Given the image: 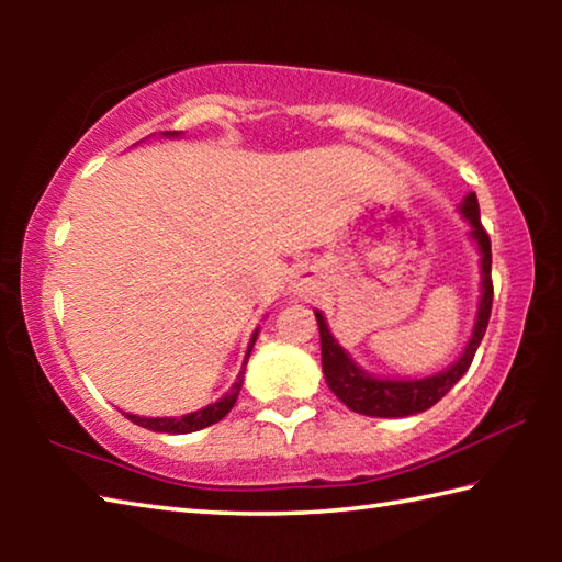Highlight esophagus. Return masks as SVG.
Wrapping results in <instances>:
<instances>
[{"mask_svg":"<svg viewBox=\"0 0 562 562\" xmlns=\"http://www.w3.org/2000/svg\"><path fill=\"white\" fill-rule=\"evenodd\" d=\"M317 290V272L312 268H302L294 272V280H292V292L300 294V297H310V294H315Z\"/></svg>","mask_w":562,"mask_h":562,"instance_id":"34e87169","label":"esophagus"}]
</instances>
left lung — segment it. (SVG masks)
Instances as JSON below:
<instances>
[{
    "mask_svg": "<svg viewBox=\"0 0 562 562\" xmlns=\"http://www.w3.org/2000/svg\"><path fill=\"white\" fill-rule=\"evenodd\" d=\"M461 215L471 225V240L479 245L481 252V300L475 312V325L471 331L469 345L463 355L453 364L434 376L426 379H379L361 369L347 349L331 337V331L322 312H315L319 325V345H322V372H325L327 386L335 392L341 404L351 412L379 418L412 416L431 408L439 398L451 392V386L469 372L475 349H479L483 335H486L493 304V282H491V237L481 225L479 198L469 193L461 203Z\"/></svg>",
    "mask_w": 562,
    "mask_h": 562,
    "instance_id": "obj_1",
    "label": "left lung"
}]
</instances>
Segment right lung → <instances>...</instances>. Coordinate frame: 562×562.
Here are the masks:
<instances>
[{"label":"right lung","instance_id":"obj_1","mask_svg":"<svg viewBox=\"0 0 562 562\" xmlns=\"http://www.w3.org/2000/svg\"><path fill=\"white\" fill-rule=\"evenodd\" d=\"M164 136H178V133L176 131L173 133L166 131ZM255 339H258V329H255V335L250 339V347H247V355H245L240 374H237V382L231 386V392H227L223 398H217L215 404H207L203 408H198V412L186 414V416H156V418H150V416L126 414V418H131V422L136 424V426H144V429L158 431V434H190V431H201V429H205V426L217 424L227 412H231V408L237 402V394H240V389H243L245 364H247V359H250V351H252Z\"/></svg>","mask_w":562,"mask_h":562}]
</instances>
